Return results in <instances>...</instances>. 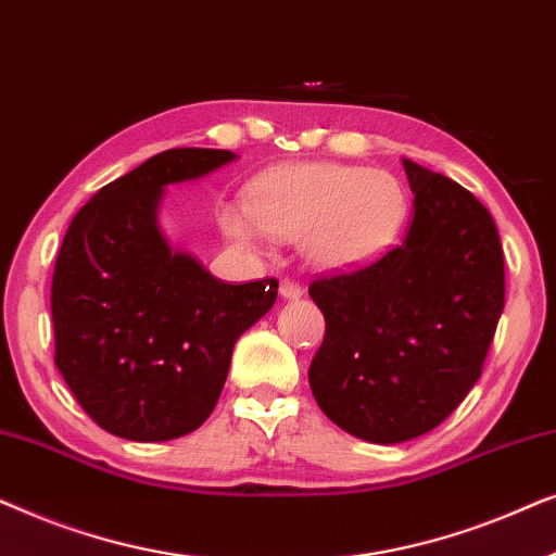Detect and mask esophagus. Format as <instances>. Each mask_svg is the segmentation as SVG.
Masks as SVG:
<instances>
[{
    "instance_id": "esophagus-1",
    "label": "esophagus",
    "mask_w": 556,
    "mask_h": 556,
    "mask_svg": "<svg viewBox=\"0 0 556 556\" xmlns=\"http://www.w3.org/2000/svg\"><path fill=\"white\" fill-rule=\"evenodd\" d=\"M303 295V288L299 283H293V280H280V299L283 301H299Z\"/></svg>"
}]
</instances>
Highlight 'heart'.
I'll return each mask as SVG.
<instances>
[{
  "label": "heart",
  "mask_w": 556,
  "mask_h": 556,
  "mask_svg": "<svg viewBox=\"0 0 556 556\" xmlns=\"http://www.w3.org/2000/svg\"><path fill=\"white\" fill-rule=\"evenodd\" d=\"M409 197L397 174L341 162H295L268 169L245 189V212L223 227L257 245L263 235L299 240L311 268L352 273L379 261L407 223Z\"/></svg>",
  "instance_id": "heart-1"
}]
</instances>
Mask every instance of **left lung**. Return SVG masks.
Masks as SVG:
<instances>
[{
	"label": "left lung",
	"instance_id": "obj_1",
	"mask_svg": "<svg viewBox=\"0 0 556 556\" xmlns=\"http://www.w3.org/2000/svg\"><path fill=\"white\" fill-rule=\"evenodd\" d=\"M415 215L367 268L311 283L326 318L311 392L349 435L394 445L438 428L473 390L504 311L491 212L458 181L402 159Z\"/></svg>",
	"mask_w": 556,
	"mask_h": 556
}]
</instances>
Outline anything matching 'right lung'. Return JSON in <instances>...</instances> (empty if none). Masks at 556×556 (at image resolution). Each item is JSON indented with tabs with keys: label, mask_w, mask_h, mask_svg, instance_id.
Returning a JSON list of instances; mask_svg holds the SVG:
<instances>
[{
	"label": "right lung",
	"mask_w": 556,
	"mask_h": 556,
	"mask_svg": "<svg viewBox=\"0 0 556 556\" xmlns=\"http://www.w3.org/2000/svg\"><path fill=\"white\" fill-rule=\"evenodd\" d=\"M238 159L169 149L90 197L52 276L55 364L111 435L162 443L200 428L223 392L235 341L268 314L278 280L230 286L159 223L164 192Z\"/></svg>",
	"instance_id": "1"
}]
</instances>
